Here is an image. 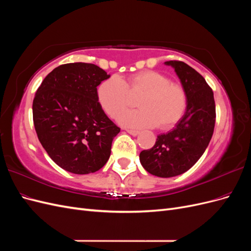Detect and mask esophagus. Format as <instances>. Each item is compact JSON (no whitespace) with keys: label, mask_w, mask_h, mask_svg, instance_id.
Masks as SVG:
<instances>
[{"label":"esophagus","mask_w":251,"mask_h":251,"mask_svg":"<svg viewBox=\"0 0 251 251\" xmlns=\"http://www.w3.org/2000/svg\"><path fill=\"white\" fill-rule=\"evenodd\" d=\"M126 131L128 134H131V135H133V136H136V135L139 134V131H137V130H131V128H126Z\"/></svg>","instance_id":"obj_1"}]
</instances>
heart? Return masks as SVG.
I'll return each mask as SVG.
<instances>
[{
  "label": "heart",
  "mask_w": 251,
  "mask_h": 251,
  "mask_svg": "<svg viewBox=\"0 0 251 251\" xmlns=\"http://www.w3.org/2000/svg\"><path fill=\"white\" fill-rule=\"evenodd\" d=\"M131 95H139V109L121 114L119 123L131 127H151L170 130L183 118L188 98L184 87L171 81L166 75L144 70L123 80L117 75L104 79L97 88V100L111 118L119 114L131 102Z\"/></svg>",
  "instance_id": "1"
}]
</instances>
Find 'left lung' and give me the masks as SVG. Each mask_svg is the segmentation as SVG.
I'll list each match as a JSON object with an SVG mask.
<instances>
[{"mask_svg":"<svg viewBox=\"0 0 251 251\" xmlns=\"http://www.w3.org/2000/svg\"><path fill=\"white\" fill-rule=\"evenodd\" d=\"M184 87L187 109L176 127L157 137L155 146L142 151L139 158L147 172L157 177L170 178L188 171L208 147L216 123L214 92L206 80L187 64L170 60Z\"/></svg>","mask_w":251,"mask_h":251,"instance_id":"left-lung-1","label":"left lung"}]
</instances>
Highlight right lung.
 I'll use <instances>...</instances> for the list:
<instances>
[{
	"instance_id": "obj_1",
	"label": "right lung",
	"mask_w": 251,
	"mask_h": 251,
	"mask_svg": "<svg viewBox=\"0 0 251 251\" xmlns=\"http://www.w3.org/2000/svg\"><path fill=\"white\" fill-rule=\"evenodd\" d=\"M110 77L94 64L71 63L52 70L32 103L33 124L43 148L60 168L78 175L107 163L120 132L97 100V86Z\"/></svg>"
}]
</instances>
